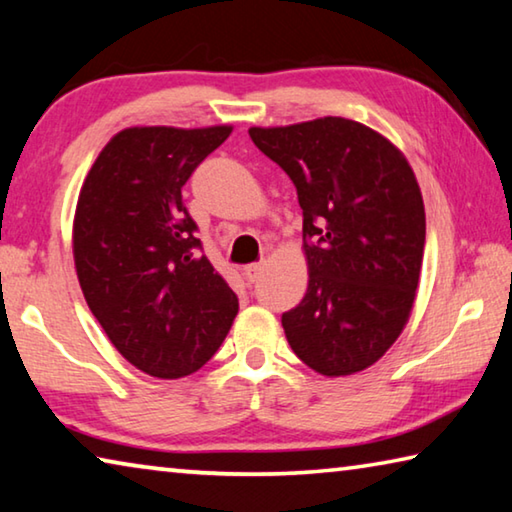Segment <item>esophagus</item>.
<instances>
[{
	"label": "esophagus",
	"mask_w": 512,
	"mask_h": 512,
	"mask_svg": "<svg viewBox=\"0 0 512 512\" xmlns=\"http://www.w3.org/2000/svg\"><path fill=\"white\" fill-rule=\"evenodd\" d=\"M262 271H264V262H255V264L244 266V275H246V280L250 284L259 280V275H262Z\"/></svg>",
	"instance_id": "1"
}]
</instances>
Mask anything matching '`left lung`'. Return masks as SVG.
Listing matches in <instances>:
<instances>
[{
  "mask_svg": "<svg viewBox=\"0 0 512 512\" xmlns=\"http://www.w3.org/2000/svg\"><path fill=\"white\" fill-rule=\"evenodd\" d=\"M302 207L309 287L282 314L291 350L320 375L368 368L409 320L424 255V205L404 155L372 128L323 117L250 128Z\"/></svg>",
  "mask_w": 512,
  "mask_h": 512,
  "instance_id": "8db88e82",
  "label": "left lung"
}]
</instances>
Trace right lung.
I'll return each instance as SVG.
<instances>
[{"label":"right lung","instance_id":"obj_1","mask_svg":"<svg viewBox=\"0 0 512 512\" xmlns=\"http://www.w3.org/2000/svg\"><path fill=\"white\" fill-rule=\"evenodd\" d=\"M230 126L117 133L81 187L74 262L112 345L151 377L192 375L221 348L239 300L203 255L183 187Z\"/></svg>","mask_w":512,"mask_h":512}]
</instances>
